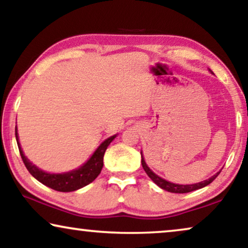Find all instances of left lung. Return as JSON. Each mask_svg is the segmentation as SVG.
<instances>
[{"instance_id": "8db88e82", "label": "left lung", "mask_w": 248, "mask_h": 248, "mask_svg": "<svg viewBox=\"0 0 248 248\" xmlns=\"http://www.w3.org/2000/svg\"><path fill=\"white\" fill-rule=\"evenodd\" d=\"M141 157H142V167H143L144 171L147 172V175L149 176L152 179V182L155 183L159 187L165 189V191H168V192H171V193H188V192H192V191H195V189H199V188H202L204 187V186L209 185L210 183H212L215 179L217 178V176L220 174L219 172H217L216 175H213L212 177H210L209 179H206V181H203V182H200V183H196V184H192V185H179V184H174V183H170V182H167L166 179L159 177L158 175H155L154 171L151 170L150 168L148 167L147 164H145L144 161V158L143 155H142V152H141Z\"/></svg>"}]
</instances>
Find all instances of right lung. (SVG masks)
Listing matches in <instances>:
<instances>
[{
  "label": "right lung",
  "instance_id": "obj_1",
  "mask_svg": "<svg viewBox=\"0 0 248 248\" xmlns=\"http://www.w3.org/2000/svg\"><path fill=\"white\" fill-rule=\"evenodd\" d=\"M115 138H116V135H113V137L105 140L103 143L98 147L97 150L93 152V155H91L89 160L78 169H74V170L67 172H63V174H49V172H46L42 170V169L37 168L35 165H32L31 162L26 158V155H23L22 152L21 145L19 143L18 133H16V143H18L20 155H21L22 161L23 164H25L26 168L28 169V171L37 179V181H39L42 184L48 186V187L59 192L77 191V189L83 187V186L93 182L94 179L97 178V176L100 174L101 169H103L105 151H106L107 147Z\"/></svg>",
  "mask_w": 248,
  "mask_h": 248
}]
</instances>
